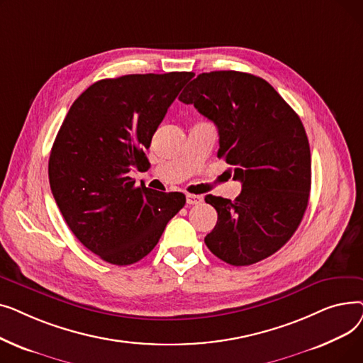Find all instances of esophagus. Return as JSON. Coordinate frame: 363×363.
<instances>
[{
    "label": "esophagus",
    "mask_w": 363,
    "mask_h": 363,
    "mask_svg": "<svg viewBox=\"0 0 363 363\" xmlns=\"http://www.w3.org/2000/svg\"><path fill=\"white\" fill-rule=\"evenodd\" d=\"M203 201L201 196H194V194H186V204L193 206V204H200Z\"/></svg>",
    "instance_id": "1"
}]
</instances>
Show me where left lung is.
Segmentation results:
<instances>
[{
  "instance_id": "left-lung-1",
  "label": "left lung",
  "mask_w": 363,
  "mask_h": 363,
  "mask_svg": "<svg viewBox=\"0 0 363 363\" xmlns=\"http://www.w3.org/2000/svg\"><path fill=\"white\" fill-rule=\"evenodd\" d=\"M179 101L212 121L218 157L242 189L235 200L208 194L218 222L204 238L216 257L249 266L269 257L298 228L311 194V148L297 113L271 84L235 70L201 73Z\"/></svg>"
}]
</instances>
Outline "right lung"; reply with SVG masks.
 <instances>
[{"label": "right lung", "mask_w": 363, "mask_h": 363, "mask_svg": "<svg viewBox=\"0 0 363 363\" xmlns=\"http://www.w3.org/2000/svg\"><path fill=\"white\" fill-rule=\"evenodd\" d=\"M193 72L101 79L74 100L48 162L54 200L74 234L103 260L126 266L145 257L185 206L182 193L135 185L145 151Z\"/></svg>", "instance_id": "obj_1"}]
</instances>
